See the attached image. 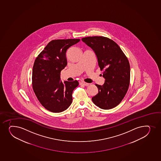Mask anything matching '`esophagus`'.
Instances as JSON below:
<instances>
[{"label": "esophagus", "instance_id": "1", "mask_svg": "<svg viewBox=\"0 0 161 161\" xmlns=\"http://www.w3.org/2000/svg\"><path fill=\"white\" fill-rule=\"evenodd\" d=\"M80 85H84V86H88V85H89V83H86V82H81L80 83Z\"/></svg>", "mask_w": 161, "mask_h": 161}]
</instances>
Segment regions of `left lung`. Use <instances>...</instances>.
I'll use <instances>...</instances> for the list:
<instances>
[{
	"label": "left lung",
	"instance_id": "1",
	"mask_svg": "<svg viewBox=\"0 0 161 161\" xmlns=\"http://www.w3.org/2000/svg\"><path fill=\"white\" fill-rule=\"evenodd\" d=\"M82 41L95 53L105 79L102 86L96 84L98 92L92 101L102 109L113 108L120 103L128 91L130 78L128 58L119 45L109 38L88 36L82 38Z\"/></svg>",
	"mask_w": 161,
	"mask_h": 161
}]
</instances>
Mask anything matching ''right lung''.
Wrapping results in <instances>:
<instances>
[{
	"mask_svg": "<svg viewBox=\"0 0 161 161\" xmlns=\"http://www.w3.org/2000/svg\"><path fill=\"white\" fill-rule=\"evenodd\" d=\"M80 41L79 39L52 40L35 60L32 87L42 105L54 113L68 109L72 102V92L79 82L61 80V72L67 65L66 53Z\"/></svg>",
	"mask_w": 161,
	"mask_h": 161,
	"instance_id": "add662e5",
	"label": "right lung"
}]
</instances>
